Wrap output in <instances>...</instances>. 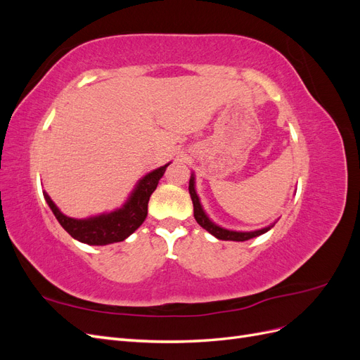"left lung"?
Returning <instances> with one entry per match:
<instances>
[{"label": "left lung", "instance_id": "8db88e82", "mask_svg": "<svg viewBox=\"0 0 360 360\" xmlns=\"http://www.w3.org/2000/svg\"><path fill=\"white\" fill-rule=\"evenodd\" d=\"M189 193H191V198L193 202V216H195V221H197L205 231H209L210 234H213L216 238H219V240H233V242H245L249 240V238H254L257 236H261L267 233L271 226L274 225H269L266 228H261V230L257 231H233V230H225V228L216 225L213 221L209 219V216L205 214V212L202 210L200 198L197 195V191H195V177L193 174L191 176L189 180Z\"/></svg>", "mask_w": 360, "mask_h": 360}]
</instances>
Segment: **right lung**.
Here are the masks:
<instances>
[{
	"label": "right lung",
	"instance_id": "1",
	"mask_svg": "<svg viewBox=\"0 0 360 360\" xmlns=\"http://www.w3.org/2000/svg\"><path fill=\"white\" fill-rule=\"evenodd\" d=\"M168 165L169 163L148 172L141 179L122 209L86 217V219H73V217L63 214L49 195L46 192H43V195L60 225L76 240L94 246L123 242L146 221L148 200L158 188V183Z\"/></svg>",
	"mask_w": 360,
	"mask_h": 360
}]
</instances>
